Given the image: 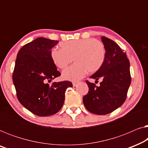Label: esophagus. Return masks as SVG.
Listing matches in <instances>:
<instances>
[{"mask_svg": "<svg viewBox=\"0 0 148 148\" xmlns=\"http://www.w3.org/2000/svg\"><path fill=\"white\" fill-rule=\"evenodd\" d=\"M79 84V82H73V87H75L77 85Z\"/></svg>", "mask_w": 148, "mask_h": 148, "instance_id": "1", "label": "esophagus"}]
</instances>
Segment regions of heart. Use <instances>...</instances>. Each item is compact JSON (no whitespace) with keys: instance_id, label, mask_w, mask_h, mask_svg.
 I'll return each instance as SVG.
<instances>
[{"instance_id":"b5f03b06","label":"heart","mask_w":148,"mask_h":148,"mask_svg":"<svg viewBox=\"0 0 148 148\" xmlns=\"http://www.w3.org/2000/svg\"><path fill=\"white\" fill-rule=\"evenodd\" d=\"M60 49L50 51L52 62L59 69H64L72 62L75 63L62 73L64 79L75 82L84 77L87 71H98L102 67L106 50L102 42L94 38L71 40L60 44Z\"/></svg>"}]
</instances>
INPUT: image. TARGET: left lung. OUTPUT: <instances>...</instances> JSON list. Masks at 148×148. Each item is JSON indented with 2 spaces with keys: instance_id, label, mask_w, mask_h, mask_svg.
<instances>
[{
  "instance_id": "obj_1",
  "label": "left lung",
  "mask_w": 148,
  "mask_h": 148,
  "mask_svg": "<svg viewBox=\"0 0 148 148\" xmlns=\"http://www.w3.org/2000/svg\"><path fill=\"white\" fill-rule=\"evenodd\" d=\"M106 56L102 67L90 78L102 80L98 87L86 81L89 92L83 98L84 106L89 112L104 115L120 107L126 100L131 77L130 64L126 53L116 43L102 36Z\"/></svg>"
}]
</instances>
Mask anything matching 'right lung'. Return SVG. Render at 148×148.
<instances>
[{
  "mask_svg": "<svg viewBox=\"0 0 148 148\" xmlns=\"http://www.w3.org/2000/svg\"><path fill=\"white\" fill-rule=\"evenodd\" d=\"M57 40L38 38L24 45L18 52L13 82L19 102L39 116L56 114L62 108L65 91L72 88L68 81L48 84L60 73L50 57Z\"/></svg>",
  "mask_w": 148,
  "mask_h": 148,
  "instance_id": "obj_1",
  "label": "right lung"
}]
</instances>
